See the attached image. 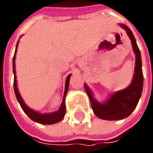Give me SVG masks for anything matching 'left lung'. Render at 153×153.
<instances>
[{
  "instance_id": "1",
  "label": "left lung",
  "mask_w": 153,
  "mask_h": 153,
  "mask_svg": "<svg viewBox=\"0 0 153 153\" xmlns=\"http://www.w3.org/2000/svg\"><path fill=\"white\" fill-rule=\"evenodd\" d=\"M119 25L126 30L128 37L131 40L133 51L135 54L134 73L131 83L126 88L110 94L108 99L102 103L99 102L94 98L92 90L84 83V88L90 100L94 113L104 120H121L128 117L136 107L143 89V72L140 52L130 29L123 24Z\"/></svg>"
}]
</instances>
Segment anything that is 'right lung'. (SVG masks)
<instances>
[{"instance_id":"right-lung-1","label":"right lung","mask_w":153,"mask_h":153,"mask_svg":"<svg viewBox=\"0 0 153 153\" xmlns=\"http://www.w3.org/2000/svg\"><path fill=\"white\" fill-rule=\"evenodd\" d=\"M19 42L16 45V49H15V53L13 59V74H14V82H13V88H14V92L16 98L18 100V101L20 105L21 108L23 109V111L27 114V116L36 123H38L41 124H53V123H57L63 120L65 115V95L67 94L68 88H69V83H70V78L71 74H70L67 76V78L65 80V93H64V97H63V100H62L61 105L58 111H56L54 112H51V113H40L36 111H34L31 108H30L29 106H27L26 104L23 100V99L21 97L20 94L19 92L18 87H17V76H16V71H15V58H16V53H17V48H18V45H19Z\"/></svg>"}]
</instances>
